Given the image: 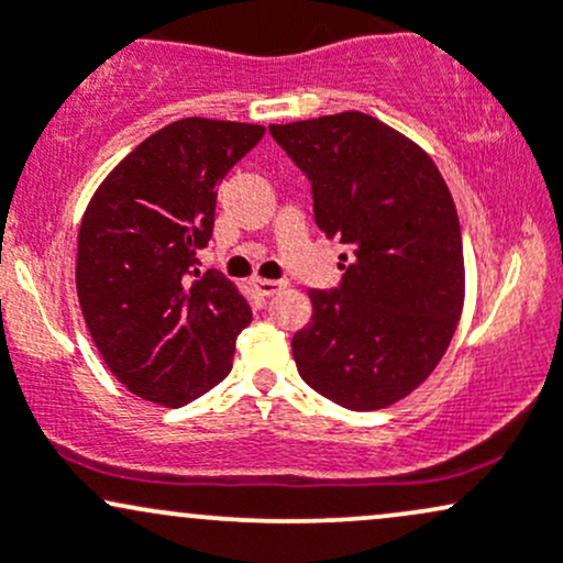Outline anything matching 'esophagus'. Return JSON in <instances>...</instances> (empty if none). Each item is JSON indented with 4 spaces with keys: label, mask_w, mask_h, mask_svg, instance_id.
<instances>
[{
    "label": "esophagus",
    "mask_w": 563,
    "mask_h": 563,
    "mask_svg": "<svg viewBox=\"0 0 563 563\" xmlns=\"http://www.w3.org/2000/svg\"><path fill=\"white\" fill-rule=\"evenodd\" d=\"M251 288H254L260 296H275L277 290L286 288V283H283V280H262V277H251Z\"/></svg>",
    "instance_id": "obj_1"
}]
</instances>
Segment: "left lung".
<instances>
[{"instance_id":"obj_1","label":"left lung","mask_w":563,"mask_h":563,"mask_svg":"<svg viewBox=\"0 0 563 563\" xmlns=\"http://www.w3.org/2000/svg\"><path fill=\"white\" fill-rule=\"evenodd\" d=\"M312 185L314 222L352 249L290 341L299 376L346 410L394 405L431 376L463 309V238L442 174L384 121L346 111L269 126ZM346 262V254H344Z\"/></svg>"}]
</instances>
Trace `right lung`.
<instances>
[{
  "mask_svg": "<svg viewBox=\"0 0 563 563\" xmlns=\"http://www.w3.org/2000/svg\"><path fill=\"white\" fill-rule=\"evenodd\" d=\"M264 126L183 119L140 142L84 211L76 290L111 373L147 402L183 407L230 373L251 307L217 269L198 273L217 185Z\"/></svg>",
  "mask_w": 563,
  "mask_h": 563,
  "instance_id": "obj_1",
  "label": "right lung"
}]
</instances>
